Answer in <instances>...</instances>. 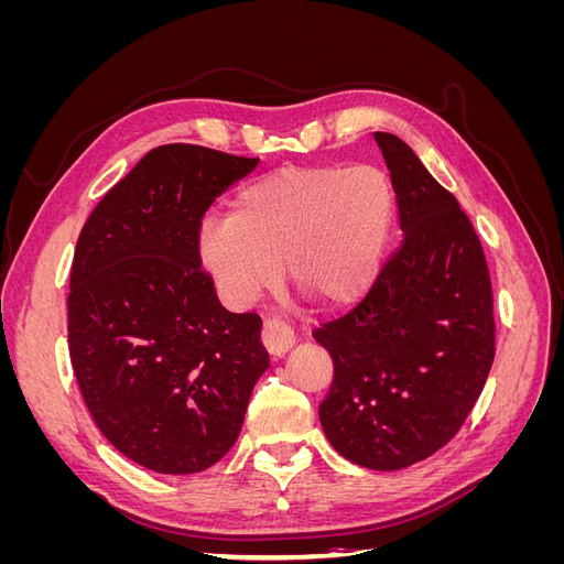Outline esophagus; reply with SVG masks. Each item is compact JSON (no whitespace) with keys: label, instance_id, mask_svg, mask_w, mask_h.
Segmentation results:
<instances>
[{"label":"esophagus","instance_id":"esophagus-1","mask_svg":"<svg viewBox=\"0 0 564 564\" xmlns=\"http://www.w3.org/2000/svg\"><path fill=\"white\" fill-rule=\"evenodd\" d=\"M263 346L272 357H282L286 350H292V346L296 344L294 329L282 317H265L263 322Z\"/></svg>","mask_w":564,"mask_h":564}]
</instances>
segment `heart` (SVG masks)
I'll use <instances>...</instances> for the list:
<instances>
[{"label":"heart","mask_w":564,"mask_h":564,"mask_svg":"<svg viewBox=\"0 0 564 564\" xmlns=\"http://www.w3.org/2000/svg\"><path fill=\"white\" fill-rule=\"evenodd\" d=\"M392 187L377 166H282L249 181L232 214L209 216L199 259L220 294L245 305L278 280L280 261L322 303L360 301L379 280Z\"/></svg>","instance_id":"obj_1"}]
</instances>
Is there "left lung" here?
<instances>
[{
  "label": "left lung",
  "instance_id": "obj_1",
  "mask_svg": "<svg viewBox=\"0 0 564 564\" xmlns=\"http://www.w3.org/2000/svg\"><path fill=\"white\" fill-rule=\"evenodd\" d=\"M373 139L404 237L362 303L315 329L334 360L319 421L352 464L400 470L445 447L480 398L494 362V299L456 197L398 135Z\"/></svg>",
  "mask_w": 564,
  "mask_h": 564
}]
</instances>
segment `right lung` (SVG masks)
<instances>
[{
    "mask_svg": "<svg viewBox=\"0 0 564 564\" xmlns=\"http://www.w3.org/2000/svg\"><path fill=\"white\" fill-rule=\"evenodd\" d=\"M256 164L160 145L79 232L67 344L82 398L110 445L155 473H199L224 458L268 369L261 317L218 303L197 247L204 212Z\"/></svg>",
    "mask_w": 564,
    "mask_h": 564,
    "instance_id": "right-lung-1",
    "label": "right lung"
}]
</instances>
